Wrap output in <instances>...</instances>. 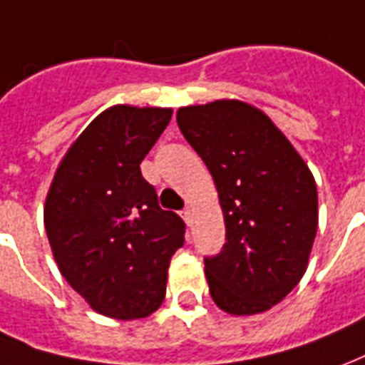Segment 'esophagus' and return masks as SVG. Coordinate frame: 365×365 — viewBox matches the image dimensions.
Here are the masks:
<instances>
[{
	"mask_svg": "<svg viewBox=\"0 0 365 365\" xmlns=\"http://www.w3.org/2000/svg\"><path fill=\"white\" fill-rule=\"evenodd\" d=\"M182 217H183V221H185V223H191V209L190 207L183 209Z\"/></svg>",
	"mask_w": 365,
	"mask_h": 365,
	"instance_id": "obj_1",
	"label": "esophagus"
}]
</instances>
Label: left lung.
Returning <instances> with one entry per match:
<instances>
[{
    "label": "left lung",
    "instance_id": "8db88e82",
    "mask_svg": "<svg viewBox=\"0 0 365 365\" xmlns=\"http://www.w3.org/2000/svg\"><path fill=\"white\" fill-rule=\"evenodd\" d=\"M183 138L217 187L225 245L205 257L209 292L229 314H259L280 302L307 271L318 227L308 165L261 110L215 101L178 110Z\"/></svg>",
    "mask_w": 365,
    "mask_h": 365
}]
</instances>
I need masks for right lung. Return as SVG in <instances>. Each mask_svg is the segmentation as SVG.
Here are the masks:
<instances>
[{
    "label": "right lung",
    "mask_w": 365,
    "mask_h": 365,
    "mask_svg": "<svg viewBox=\"0 0 365 365\" xmlns=\"http://www.w3.org/2000/svg\"><path fill=\"white\" fill-rule=\"evenodd\" d=\"M170 108L112 106L76 138L45 203L61 274L93 310L116 320L160 308L185 223L158 203L140 164L170 124Z\"/></svg>",
    "instance_id": "add662e5"
}]
</instances>
